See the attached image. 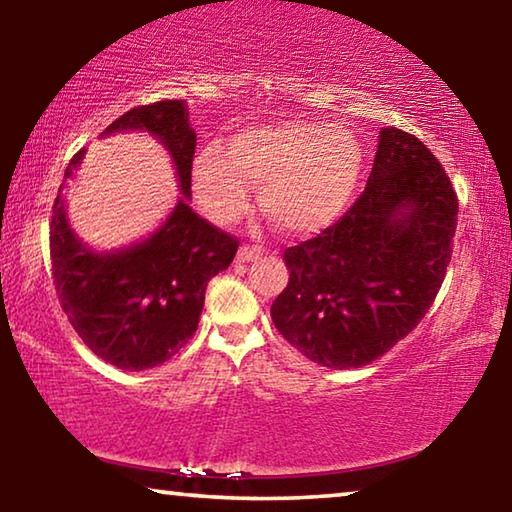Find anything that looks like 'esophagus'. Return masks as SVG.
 I'll list each match as a JSON object with an SVG mask.
<instances>
[{
    "instance_id": "esophagus-1",
    "label": "esophagus",
    "mask_w": 512,
    "mask_h": 512,
    "mask_svg": "<svg viewBox=\"0 0 512 512\" xmlns=\"http://www.w3.org/2000/svg\"><path fill=\"white\" fill-rule=\"evenodd\" d=\"M264 250L259 246H241L239 253H237V262H255V259H259V255H262Z\"/></svg>"
}]
</instances>
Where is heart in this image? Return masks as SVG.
<instances>
[{
  "label": "heart",
  "mask_w": 512,
  "mask_h": 512,
  "mask_svg": "<svg viewBox=\"0 0 512 512\" xmlns=\"http://www.w3.org/2000/svg\"><path fill=\"white\" fill-rule=\"evenodd\" d=\"M366 169V151L350 128L318 121H277L232 137L225 155L205 146L194 162V192L219 223L248 210V187L277 230L309 237L329 228L350 205Z\"/></svg>",
  "instance_id": "heart-1"
}]
</instances>
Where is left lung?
Segmentation results:
<instances>
[{
    "mask_svg": "<svg viewBox=\"0 0 512 512\" xmlns=\"http://www.w3.org/2000/svg\"><path fill=\"white\" fill-rule=\"evenodd\" d=\"M458 198L418 137L384 128L368 185L318 237L284 250L271 307L284 339L325 368H359L411 334L445 280Z\"/></svg>",
    "mask_w": 512,
    "mask_h": 512,
    "instance_id": "obj_1",
    "label": "left lung"
}]
</instances>
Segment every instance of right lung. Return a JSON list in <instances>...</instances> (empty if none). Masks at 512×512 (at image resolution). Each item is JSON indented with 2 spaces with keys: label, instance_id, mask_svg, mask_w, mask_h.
I'll return each mask as SVG.
<instances>
[{
  "label": "right lung",
  "instance_id": "1",
  "mask_svg": "<svg viewBox=\"0 0 512 512\" xmlns=\"http://www.w3.org/2000/svg\"><path fill=\"white\" fill-rule=\"evenodd\" d=\"M146 131L176 162L180 198L149 239L115 253H92L67 223L63 185L49 228L51 275L60 307L83 343L121 370H146L169 361L192 339L207 282L232 264L239 241L201 219L192 207L196 133L185 101H155L128 110L103 131ZM79 151L65 178L83 160Z\"/></svg>",
  "mask_w": 512,
  "mask_h": 512
}]
</instances>
